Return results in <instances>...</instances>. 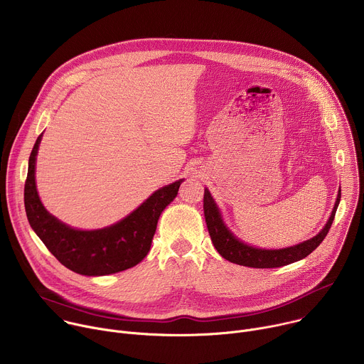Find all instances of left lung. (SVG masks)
<instances>
[{
  "label": "left lung",
  "mask_w": 364,
  "mask_h": 364,
  "mask_svg": "<svg viewBox=\"0 0 364 364\" xmlns=\"http://www.w3.org/2000/svg\"><path fill=\"white\" fill-rule=\"evenodd\" d=\"M341 193L338 191L336 204L333 213L330 219L327 220V225L323 228V230L314 236L313 239L305 240L299 245L291 246V247H284V249H259L249 246L239 240L223 223L222 215L218 209V205L210 194V191L204 188V197H203V209H204V218H205V225L207 229H209V235L212 237V242L216 247V250L228 259L229 262L249 267V268H279L284 265H289L292 262L301 261V259L306 257L314 249L320 246V243L324 240L327 236L337 207L340 203Z\"/></svg>",
  "instance_id": "obj_1"
}]
</instances>
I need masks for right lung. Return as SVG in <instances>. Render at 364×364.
Here are the masks:
<instances>
[{"label": "right lung", "instance_id": "add662e5", "mask_svg": "<svg viewBox=\"0 0 364 364\" xmlns=\"http://www.w3.org/2000/svg\"><path fill=\"white\" fill-rule=\"evenodd\" d=\"M41 135L30 154L24 186L26 213L36 235L62 265L80 275H109L139 264L149 252L160 215L176 198L183 180L152 193L136 210L109 228L77 230L51 216L40 201L34 171Z\"/></svg>", "mask_w": 364, "mask_h": 364}]
</instances>
